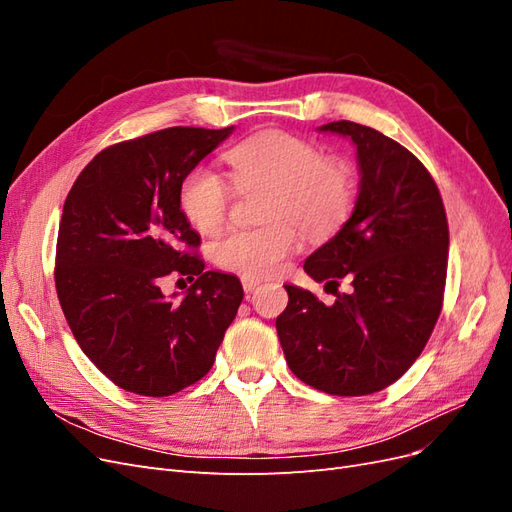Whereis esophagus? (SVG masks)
I'll return each mask as SVG.
<instances>
[{
  "label": "esophagus",
  "instance_id": "1",
  "mask_svg": "<svg viewBox=\"0 0 512 512\" xmlns=\"http://www.w3.org/2000/svg\"><path fill=\"white\" fill-rule=\"evenodd\" d=\"M241 284H243L245 292H252L260 286V280H252V277H241Z\"/></svg>",
  "mask_w": 512,
  "mask_h": 512
}]
</instances>
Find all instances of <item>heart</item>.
<instances>
[{"label": "heart", "mask_w": 512, "mask_h": 512, "mask_svg": "<svg viewBox=\"0 0 512 512\" xmlns=\"http://www.w3.org/2000/svg\"><path fill=\"white\" fill-rule=\"evenodd\" d=\"M230 181L196 166L183 177L179 207L200 235H220L237 192L267 188L260 228L235 230L213 247V262L228 273L269 277L297 252V226L312 239H327L344 226L354 205V173L348 162L324 156L307 138L265 130L226 151Z\"/></svg>", "instance_id": "1"}]
</instances>
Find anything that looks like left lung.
Here are the masks:
<instances>
[{"instance_id":"8db88e82","label":"left lung","mask_w":512,"mask_h":512,"mask_svg":"<svg viewBox=\"0 0 512 512\" xmlns=\"http://www.w3.org/2000/svg\"><path fill=\"white\" fill-rule=\"evenodd\" d=\"M320 130L352 138L361 192L350 220L303 265L335 286V303L286 286L275 329L294 376L359 397L399 380L429 342L444 301L448 222L436 181L404 145L354 121ZM342 279L348 293L336 292Z\"/></svg>"}]
</instances>
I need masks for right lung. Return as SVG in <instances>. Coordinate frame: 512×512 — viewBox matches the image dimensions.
<instances>
[{
	"label": "right lung",
	"instance_id": "add662e5",
	"mask_svg": "<svg viewBox=\"0 0 512 512\" xmlns=\"http://www.w3.org/2000/svg\"><path fill=\"white\" fill-rule=\"evenodd\" d=\"M230 132L177 126L111 145L68 192L57 297L81 350L123 391L166 397L198 382L237 316L241 282L205 271L179 207L183 177ZM170 274L193 282L181 302L161 294Z\"/></svg>",
	"mask_w": 512,
	"mask_h": 512
}]
</instances>
